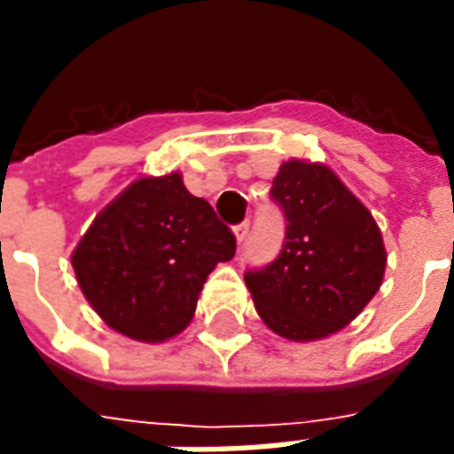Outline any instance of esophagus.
<instances>
[{"mask_svg":"<svg viewBox=\"0 0 454 454\" xmlns=\"http://www.w3.org/2000/svg\"><path fill=\"white\" fill-rule=\"evenodd\" d=\"M247 231H250V221H243V223H238V226L233 228V236H236L238 243H243V240H246Z\"/></svg>","mask_w":454,"mask_h":454,"instance_id":"esophagus-1","label":"esophagus"}]
</instances>
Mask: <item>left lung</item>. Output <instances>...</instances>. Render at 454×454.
Masks as SVG:
<instances>
[{"label":"left lung","instance_id":"1","mask_svg":"<svg viewBox=\"0 0 454 454\" xmlns=\"http://www.w3.org/2000/svg\"><path fill=\"white\" fill-rule=\"evenodd\" d=\"M270 197L285 214L286 233L277 260L246 272L257 314L286 340L338 333L381 286L387 250L380 226L318 162H285Z\"/></svg>","mask_w":454,"mask_h":454}]
</instances>
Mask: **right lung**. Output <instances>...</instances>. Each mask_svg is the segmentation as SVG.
Here are the masks:
<instances>
[{"mask_svg":"<svg viewBox=\"0 0 454 454\" xmlns=\"http://www.w3.org/2000/svg\"><path fill=\"white\" fill-rule=\"evenodd\" d=\"M233 255L231 228L172 172L123 189L77 243L73 267L104 324L162 342L187 328L211 270Z\"/></svg>","mask_w":454,"mask_h":454,"instance_id":"add662e5","label":"right lung"}]
</instances>
